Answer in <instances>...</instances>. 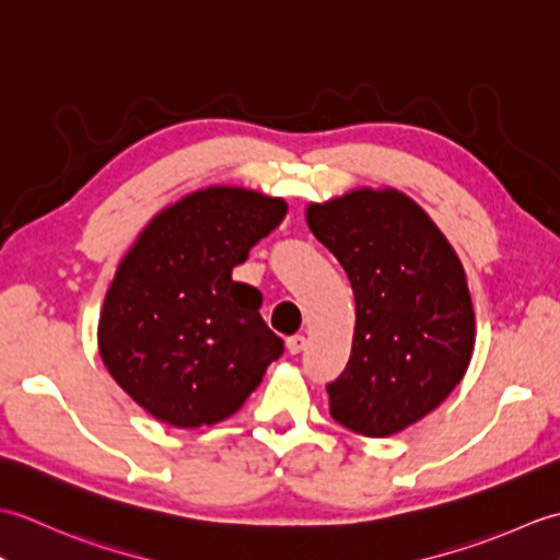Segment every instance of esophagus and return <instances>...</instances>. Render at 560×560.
Wrapping results in <instances>:
<instances>
[{"mask_svg":"<svg viewBox=\"0 0 560 560\" xmlns=\"http://www.w3.org/2000/svg\"><path fill=\"white\" fill-rule=\"evenodd\" d=\"M305 343H307V339L303 335H293V337L287 339V349L291 353H301L305 349Z\"/></svg>","mask_w":560,"mask_h":560,"instance_id":"1","label":"esophagus"}]
</instances>
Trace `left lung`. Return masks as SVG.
<instances>
[{"label": "left lung", "mask_w": 560, "mask_h": 560, "mask_svg": "<svg viewBox=\"0 0 560 560\" xmlns=\"http://www.w3.org/2000/svg\"><path fill=\"white\" fill-rule=\"evenodd\" d=\"M305 219L355 299L349 363L327 385L331 419L368 438L395 435L440 407L469 368L477 325L462 261L392 187L311 205Z\"/></svg>", "instance_id": "left-lung-1"}]
</instances>
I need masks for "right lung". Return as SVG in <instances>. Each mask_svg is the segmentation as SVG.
<instances>
[{"instance_id":"obj_1","label":"right lung","mask_w":560,"mask_h":560,"mask_svg":"<svg viewBox=\"0 0 560 560\" xmlns=\"http://www.w3.org/2000/svg\"><path fill=\"white\" fill-rule=\"evenodd\" d=\"M287 209L245 187L197 189L159 211L122 257L98 349L115 383L153 419L175 428L229 419L283 353L259 315L261 293L231 273Z\"/></svg>"}]
</instances>
